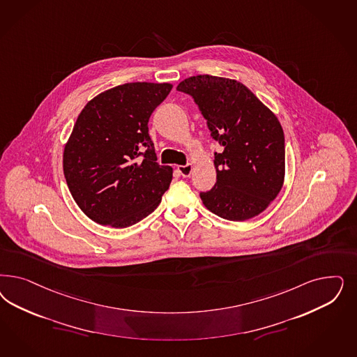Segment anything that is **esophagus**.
Instances as JSON below:
<instances>
[{"mask_svg":"<svg viewBox=\"0 0 357 357\" xmlns=\"http://www.w3.org/2000/svg\"><path fill=\"white\" fill-rule=\"evenodd\" d=\"M192 169L193 167L190 164H186V165H180L177 167V171L183 176V177H189L192 174Z\"/></svg>","mask_w":357,"mask_h":357,"instance_id":"esophagus-1","label":"esophagus"}]
</instances>
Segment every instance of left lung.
Listing matches in <instances>:
<instances>
[{
    "mask_svg": "<svg viewBox=\"0 0 357 357\" xmlns=\"http://www.w3.org/2000/svg\"><path fill=\"white\" fill-rule=\"evenodd\" d=\"M178 92L189 94L206 119L217 183L199 197L207 210L235 222L264 211L280 193L285 176V139L273 114L239 81L210 75L185 79Z\"/></svg>",
    "mask_w": 357,
    "mask_h": 357,
    "instance_id": "left-lung-1",
    "label": "left lung"
}]
</instances>
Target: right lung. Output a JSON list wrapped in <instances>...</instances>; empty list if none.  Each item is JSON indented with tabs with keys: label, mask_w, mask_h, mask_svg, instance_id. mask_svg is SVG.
Masks as SVG:
<instances>
[{
	"label": "right lung",
	"mask_w": 357,
	"mask_h": 357,
	"mask_svg": "<svg viewBox=\"0 0 357 357\" xmlns=\"http://www.w3.org/2000/svg\"><path fill=\"white\" fill-rule=\"evenodd\" d=\"M171 84L128 82L98 94L82 109L64 149L69 192L86 217L130 227L159 206L172 181L160 165L149 119Z\"/></svg>",
	"instance_id": "add662e5"
}]
</instances>
